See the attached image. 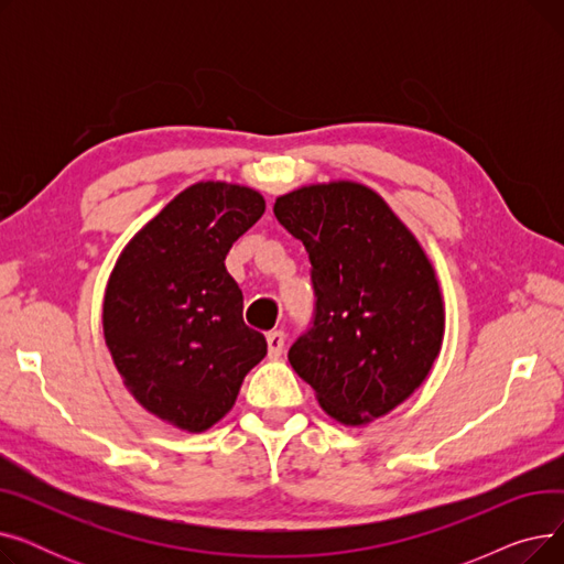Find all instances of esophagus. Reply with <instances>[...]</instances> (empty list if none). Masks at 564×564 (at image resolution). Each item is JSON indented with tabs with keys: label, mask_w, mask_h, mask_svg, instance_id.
<instances>
[{
	"label": "esophagus",
	"mask_w": 564,
	"mask_h": 564,
	"mask_svg": "<svg viewBox=\"0 0 564 564\" xmlns=\"http://www.w3.org/2000/svg\"><path fill=\"white\" fill-rule=\"evenodd\" d=\"M285 334L283 332H270L267 334V351H270V359H279L283 354Z\"/></svg>",
	"instance_id": "obj_1"
}]
</instances>
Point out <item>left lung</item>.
Masks as SVG:
<instances>
[{"mask_svg": "<svg viewBox=\"0 0 564 564\" xmlns=\"http://www.w3.org/2000/svg\"><path fill=\"white\" fill-rule=\"evenodd\" d=\"M311 260L315 308L288 359L322 409L361 425L404 402L443 340V300L416 237L372 189L311 185L274 203Z\"/></svg>", "mask_w": 564, "mask_h": 564, "instance_id": "obj_1", "label": "left lung"}]
</instances>
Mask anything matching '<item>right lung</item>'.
<instances>
[{
	"label": "right lung",
	"instance_id": "right-lung-1",
	"mask_svg": "<svg viewBox=\"0 0 564 564\" xmlns=\"http://www.w3.org/2000/svg\"><path fill=\"white\" fill-rule=\"evenodd\" d=\"M262 213L249 187L192 185L134 235L111 272L102 306L111 359L137 402L181 430L226 416L267 354L224 264Z\"/></svg>",
	"mask_w": 564,
	"mask_h": 564
}]
</instances>
